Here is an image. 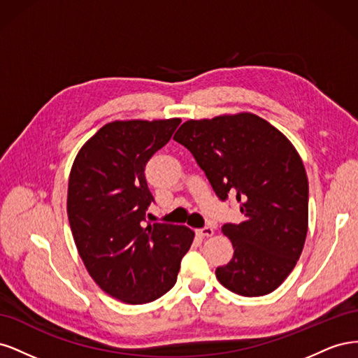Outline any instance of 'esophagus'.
<instances>
[{
	"instance_id": "esophagus-1",
	"label": "esophagus",
	"mask_w": 358,
	"mask_h": 358,
	"mask_svg": "<svg viewBox=\"0 0 358 358\" xmlns=\"http://www.w3.org/2000/svg\"><path fill=\"white\" fill-rule=\"evenodd\" d=\"M197 234L201 237H210V236H213V227L206 225V227H203V229L197 230Z\"/></svg>"
}]
</instances>
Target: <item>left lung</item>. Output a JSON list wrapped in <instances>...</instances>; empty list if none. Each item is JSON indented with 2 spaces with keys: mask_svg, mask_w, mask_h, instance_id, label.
Listing matches in <instances>:
<instances>
[{
  "mask_svg": "<svg viewBox=\"0 0 358 358\" xmlns=\"http://www.w3.org/2000/svg\"><path fill=\"white\" fill-rule=\"evenodd\" d=\"M196 158L221 201L233 196L243 215L225 222L234 248L220 282L236 294L266 296L284 282L308 233L309 183L289 140L252 113L182 124L175 137Z\"/></svg>",
  "mask_w": 358,
  "mask_h": 358,
  "instance_id": "obj_1",
  "label": "left lung"
}]
</instances>
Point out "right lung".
Here are the masks:
<instances>
[{"mask_svg": "<svg viewBox=\"0 0 358 358\" xmlns=\"http://www.w3.org/2000/svg\"><path fill=\"white\" fill-rule=\"evenodd\" d=\"M179 124L178 117L107 124L71 167L67 212L79 255L104 292L129 305L154 301L171 289L194 241L188 227L146 224L155 201L146 162Z\"/></svg>", "mask_w": 358, "mask_h": 358, "instance_id": "obj_1", "label": "right lung"}]
</instances>
